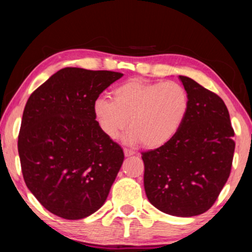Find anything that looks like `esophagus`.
I'll return each mask as SVG.
<instances>
[{
	"label": "esophagus",
	"mask_w": 252,
	"mask_h": 252,
	"mask_svg": "<svg viewBox=\"0 0 252 252\" xmlns=\"http://www.w3.org/2000/svg\"><path fill=\"white\" fill-rule=\"evenodd\" d=\"M124 154H125V156L126 157H129V156H133L134 154V151L133 150H129V149H124Z\"/></svg>",
	"instance_id": "obj_1"
}]
</instances>
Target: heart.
<instances>
[{
	"instance_id": "heart-1",
	"label": "heart",
	"mask_w": 252,
	"mask_h": 252,
	"mask_svg": "<svg viewBox=\"0 0 252 252\" xmlns=\"http://www.w3.org/2000/svg\"><path fill=\"white\" fill-rule=\"evenodd\" d=\"M189 110L187 89L179 82H148L129 79L112 91V101L98 97L93 104L96 124L110 140L124 136L127 144L147 148L164 146L177 135Z\"/></svg>"
}]
</instances>
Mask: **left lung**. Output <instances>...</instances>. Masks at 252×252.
<instances>
[{"instance_id":"1","label":"left lung","mask_w":252,"mask_h":252,"mask_svg":"<svg viewBox=\"0 0 252 252\" xmlns=\"http://www.w3.org/2000/svg\"><path fill=\"white\" fill-rule=\"evenodd\" d=\"M189 95L184 125L171 141L142 153L144 190L159 211L192 217L211 208L230 174L234 129L221 98L179 75Z\"/></svg>"}]
</instances>
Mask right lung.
I'll list each match as a JSON object with an SVG mask.
<instances>
[{
    "label": "right lung",
    "instance_id": "obj_1",
    "mask_svg": "<svg viewBox=\"0 0 252 252\" xmlns=\"http://www.w3.org/2000/svg\"><path fill=\"white\" fill-rule=\"evenodd\" d=\"M123 75L65 67L26 103L18 136L24 180L61 218L82 219L97 211L122 167L123 149L98 128L93 104Z\"/></svg>",
    "mask_w": 252,
    "mask_h": 252
}]
</instances>
